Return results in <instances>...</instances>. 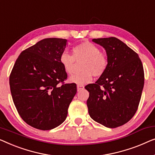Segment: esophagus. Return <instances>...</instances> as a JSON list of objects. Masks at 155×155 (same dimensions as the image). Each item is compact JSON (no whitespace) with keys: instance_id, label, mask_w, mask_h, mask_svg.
<instances>
[{"instance_id":"obj_1","label":"esophagus","mask_w":155,"mask_h":155,"mask_svg":"<svg viewBox=\"0 0 155 155\" xmlns=\"http://www.w3.org/2000/svg\"><path fill=\"white\" fill-rule=\"evenodd\" d=\"M84 88V86H83V85H77V91H81Z\"/></svg>"}]
</instances>
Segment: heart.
I'll use <instances>...</instances> for the list:
<instances>
[{"instance_id":"heart-1","label":"heart","mask_w":155,"mask_h":155,"mask_svg":"<svg viewBox=\"0 0 155 155\" xmlns=\"http://www.w3.org/2000/svg\"><path fill=\"white\" fill-rule=\"evenodd\" d=\"M75 60H83L81 64V71L70 77L69 81L78 85L91 82L93 75L101 77L108 67L107 57L100 53L98 47L88 41H84L74 47L73 55L67 51L61 54L60 62L68 74H72L74 71Z\"/></svg>"}]
</instances>
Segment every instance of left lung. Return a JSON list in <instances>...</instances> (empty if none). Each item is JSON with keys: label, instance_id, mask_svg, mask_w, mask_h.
I'll return each instance as SVG.
<instances>
[{"label": "left lung", "instance_id": "left-lung-1", "mask_svg": "<svg viewBox=\"0 0 155 155\" xmlns=\"http://www.w3.org/2000/svg\"><path fill=\"white\" fill-rule=\"evenodd\" d=\"M105 50L107 69L95 84L86 86L90 117L107 128L124 125L134 116L144 86L142 62L136 52L114 37L93 38Z\"/></svg>", "mask_w": 155, "mask_h": 155}]
</instances>
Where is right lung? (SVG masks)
<instances>
[{"mask_svg":"<svg viewBox=\"0 0 155 155\" xmlns=\"http://www.w3.org/2000/svg\"><path fill=\"white\" fill-rule=\"evenodd\" d=\"M67 39L48 38L20 53L10 76L12 97L21 119L32 127L60 126L77 93L76 84L60 85L67 77L60 62Z\"/></svg>","mask_w":155,"mask_h":155,"instance_id":"right-lung-1","label":"right lung"}]
</instances>
